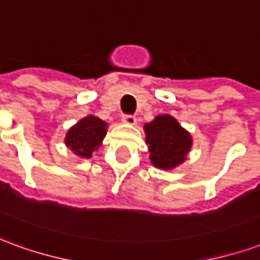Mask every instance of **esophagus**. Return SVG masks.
<instances>
[{
  "mask_svg": "<svg viewBox=\"0 0 260 260\" xmlns=\"http://www.w3.org/2000/svg\"><path fill=\"white\" fill-rule=\"evenodd\" d=\"M122 122L126 125H135L136 124V117L132 114H125L122 115Z\"/></svg>",
  "mask_w": 260,
  "mask_h": 260,
  "instance_id": "34e87169",
  "label": "esophagus"
}]
</instances>
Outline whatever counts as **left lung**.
<instances>
[{
  "instance_id": "obj_1",
  "label": "left lung",
  "mask_w": 260,
  "mask_h": 260,
  "mask_svg": "<svg viewBox=\"0 0 260 260\" xmlns=\"http://www.w3.org/2000/svg\"><path fill=\"white\" fill-rule=\"evenodd\" d=\"M150 160L154 167L174 169L185 160L192 146L191 135L170 115H158L145 125Z\"/></svg>"
}]
</instances>
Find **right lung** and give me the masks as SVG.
Returning <instances> with one entry per match:
<instances>
[{
  "mask_svg": "<svg viewBox=\"0 0 260 260\" xmlns=\"http://www.w3.org/2000/svg\"><path fill=\"white\" fill-rule=\"evenodd\" d=\"M107 134V124L94 115H87L69 129L65 143L80 157H91Z\"/></svg>",
  "mask_w": 260,
  "mask_h": 260,
  "instance_id": "right-lung-1",
  "label": "right lung"
}]
</instances>
